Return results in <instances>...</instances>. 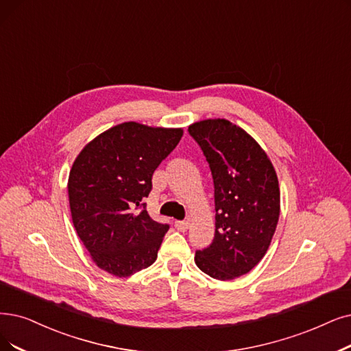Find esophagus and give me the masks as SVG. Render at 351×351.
Instances as JSON below:
<instances>
[{"instance_id":"obj_1","label":"esophagus","mask_w":351,"mask_h":351,"mask_svg":"<svg viewBox=\"0 0 351 351\" xmlns=\"http://www.w3.org/2000/svg\"><path fill=\"white\" fill-rule=\"evenodd\" d=\"M174 224H176L177 230H180V232H186L189 229V226H190L189 220H177Z\"/></svg>"}]
</instances>
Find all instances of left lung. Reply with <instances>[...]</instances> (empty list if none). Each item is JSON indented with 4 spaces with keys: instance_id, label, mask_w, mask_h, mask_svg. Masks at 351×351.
Masks as SVG:
<instances>
[{
    "instance_id": "8db88e82",
    "label": "left lung",
    "mask_w": 351,
    "mask_h": 351,
    "mask_svg": "<svg viewBox=\"0 0 351 351\" xmlns=\"http://www.w3.org/2000/svg\"><path fill=\"white\" fill-rule=\"evenodd\" d=\"M204 154L215 184L213 242L195 252V265L215 279L247 274L268 250L279 219L275 168L246 131L226 119L189 127Z\"/></svg>"
}]
</instances>
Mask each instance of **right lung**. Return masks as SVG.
Instances as JSON below:
<instances>
[{
    "label": "right lung",
    "mask_w": 351,
    "mask_h": 351,
    "mask_svg": "<svg viewBox=\"0 0 351 351\" xmlns=\"http://www.w3.org/2000/svg\"><path fill=\"white\" fill-rule=\"evenodd\" d=\"M181 136V128L123 122L97 135L75 160L67 183L70 212L101 269L125 278L156 262L170 226L152 220L143 202L154 171Z\"/></svg>",
    "instance_id": "right-lung-1"
}]
</instances>
